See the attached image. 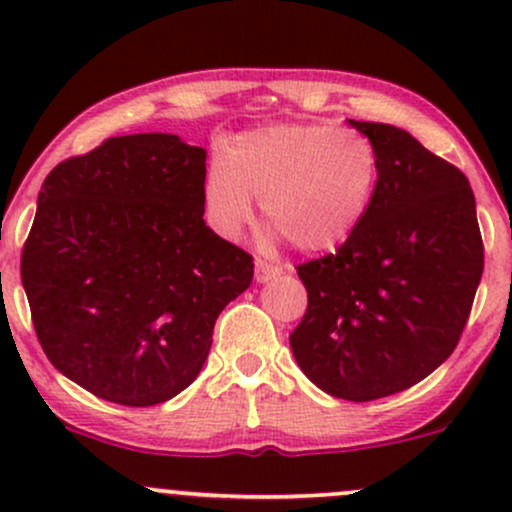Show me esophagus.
Here are the masks:
<instances>
[{
	"mask_svg": "<svg viewBox=\"0 0 512 512\" xmlns=\"http://www.w3.org/2000/svg\"><path fill=\"white\" fill-rule=\"evenodd\" d=\"M284 269L279 267V264H272V262H264V260H257L255 262V279L260 281V284H264V281H272L279 276Z\"/></svg>",
	"mask_w": 512,
	"mask_h": 512,
	"instance_id": "esophagus-1",
	"label": "esophagus"
}]
</instances>
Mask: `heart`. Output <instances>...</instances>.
Here are the masks:
<instances>
[{
  "mask_svg": "<svg viewBox=\"0 0 512 512\" xmlns=\"http://www.w3.org/2000/svg\"><path fill=\"white\" fill-rule=\"evenodd\" d=\"M378 151L366 134L325 122L272 125L240 134L204 178V209L223 238L264 219L303 252L339 248L366 219L378 185Z\"/></svg>",
  "mask_w": 512,
  "mask_h": 512,
  "instance_id": "obj_1",
  "label": "heart"
}]
</instances>
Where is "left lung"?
I'll list each match as a JSON object with an SVG mask.
<instances>
[{
	"label": "left lung",
	"instance_id": "left-lung-1",
	"mask_svg": "<svg viewBox=\"0 0 512 512\" xmlns=\"http://www.w3.org/2000/svg\"><path fill=\"white\" fill-rule=\"evenodd\" d=\"M349 122L378 151V185L354 236L296 267L308 308L289 342L320 390L370 402L421 383L455 351L484 243L460 168L404 129Z\"/></svg>",
	"mask_w": 512,
	"mask_h": 512
}]
</instances>
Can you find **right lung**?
Here are the masks:
<instances>
[{
    "label": "right lung",
    "instance_id": "1",
    "mask_svg": "<svg viewBox=\"0 0 512 512\" xmlns=\"http://www.w3.org/2000/svg\"><path fill=\"white\" fill-rule=\"evenodd\" d=\"M207 151L175 134L110 137L57 163L21 281L50 363L91 395L154 407L197 378L252 257L204 223Z\"/></svg>",
    "mask_w": 512,
    "mask_h": 512
}]
</instances>
